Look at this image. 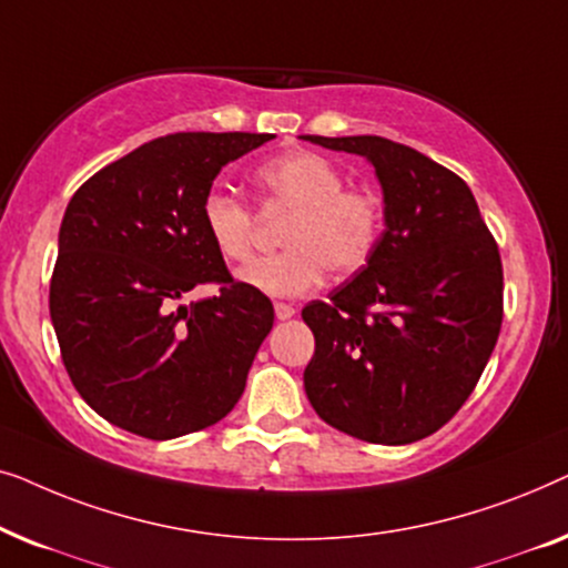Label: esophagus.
<instances>
[{
  "label": "esophagus",
  "mask_w": 568,
  "mask_h": 568,
  "mask_svg": "<svg viewBox=\"0 0 568 568\" xmlns=\"http://www.w3.org/2000/svg\"><path fill=\"white\" fill-rule=\"evenodd\" d=\"M274 310H276L278 321H290V317H294V313H297V310H294L292 305H286V302H276Z\"/></svg>",
  "instance_id": "esophagus-1"
}]
</instances>
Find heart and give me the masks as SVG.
Returning <instances> with one entry per match:
<instances>
[{
    "mask_svg": "<svg viewBox=\"0 0 568 568\" xmlns=\"http://www.w3.org/2000/svg\"><path fill=\"white\" fill-rule=\"evenodd\" d=\"M266 206L292 212L282 253L261 255L240 268V282L268 297H305L333 276L367 266L383 237L385 206L367 185H346L338 165L317 152H290L255 173ZM201 222L222 258L245 261L255 243V214L245 199L212 189L201 201Z\"/></svg>",
    "mask_w": 568,
    "mask_h": 568,
    "instance_id": "b5f03b06",
    "label": "heart"
}]
</instances>
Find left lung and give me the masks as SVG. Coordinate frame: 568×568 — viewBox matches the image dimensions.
<instances>
[{
  "label": "left lung",
  "instance_id": "1",
  "mask_svg": "<svg viewBox=\"0 0 568 568\" xmlns=\"http://www.w3.org/2000/svg\"><path fill=\"white\" fill-rule=\"evenodd\" d=\"M364 154L385 193V232L352 282L315 300L307 398L325 424L372 445L442 429L491 356L504 317L499 245L468 183L383 136H305Z\"/></svg>",
  "mask_w": 568,
  "mask_h": 568
}]
</instances>
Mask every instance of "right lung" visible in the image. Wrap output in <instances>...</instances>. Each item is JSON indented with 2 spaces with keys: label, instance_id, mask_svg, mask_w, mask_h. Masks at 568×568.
I'll return each mask as SVG.
<instances>
[{
  "label": "right lung",
  "instance_id": "1",
  "mask_svg": "<svg viewBox=\"0 0 568 568\" xmlns=\"http://www.w3.org/2000/svg\"><path fill=\"white\" fill-rule=\"evenodd\" d=\"M271 134L178 131L88 178L59 230L49 310L61 362L88 406L144 439L230 414L274 325L266 294L235 282L201 222L227 162ZM214 298L178 306L196 285Z\"/></svg>",
  "mask_w": 568,
  "mask_h": 568
}]
</instances>
